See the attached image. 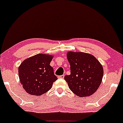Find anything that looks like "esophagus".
I'll list each match as a JSON object with an SVG mask.
<instances>
[{"instance_id": "1", "label": "esophagus", "mask_w": 123, "mask_h": 123, "mask_svg": "<svg viewBox=\"0 0 123 123\" xmlns=\"http://www.w3.org/2000/svg\"><path fill=\"white\" fill-rule=\"evenodd\" d=\"M58 78H60V79H64V75H60V76H59Z\"/></svg>"}]
</instances>
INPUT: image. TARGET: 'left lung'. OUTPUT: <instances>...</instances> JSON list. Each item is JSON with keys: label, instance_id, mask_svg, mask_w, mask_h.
Returning <instances> with one entry per match:
<instances>
[{"label": "left lung", "instance_id": "1", "mask_svg": "<svg viewBox=\"0 0 123 123\" xmlns=\"http://www.w3.org/2000/svg\"><path fill=\"white\" fill-rule=\"evenodd\" d=\"M67 59L71 74L64 76L69 89L80 97L90 96L98 89L103 76L102 65L93 55L69 51Z\"/></svg>", "mask_w": 123, "mask_h": 123}]
</instances>
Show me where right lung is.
<instances>
[{
  "label": "right lung",
  "instance_id": "1",
  "mask_svg": "<svg viewBox=\"0 0 123 123\" xmlns=\"http://www.w3.org/2000/svg\"><path fill=\"white\" fill-rule=\"evenodd\" d=\"M52 56L39 54L25 60L18 68L19 79L27 93L41 95L50 90L58 79L50 65Z\"/></svg>",
  "mask_w": 123,
  "mask_h": 123
}]
</instances>
